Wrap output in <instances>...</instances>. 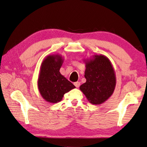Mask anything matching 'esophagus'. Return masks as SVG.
Instances as JSON below:
<instances>
[{
    "label": "esophagus",
    "mask_w": 147,
    "mask_h": 147,
    "mask_svg": "<svg viewBox=\"0 0 147 147\" xmlns=\"http://www.w3.org/2000/svg\"><path fill=\"white\" fill-rule=\"evenodd\" d=\"M74 85L76 86L77 88H79L80 86V83L79 82H75L74 83Z\"/></svg>",
    "instance_id": "obj_1"
}]
</instances>
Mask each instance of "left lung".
Returning <instances> with one entry per match:
<instances>
[{
  "label": "left lung",
  "instance_id": "8db88e82",
  "mask_svg": "<svg viewBox=\"0 0 147 147\" xmlns=\"http://www.w3.org/2000/svg\"><path fill=\"white\" fill-rule=\"evenodd\" d=\"M83 61L86 82L80 86V90L91 104H101L112 95L116 86L113 65L108 57L103 55H93L91 58Z\"/></svg>",
  "mask_w": 147,
  "mask_h": 147
}]
</instances>
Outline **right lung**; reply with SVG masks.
Here are the masks:
<instances>
[{
  "label": "right lung",
  "mask_w": 147,
  "mask_h": 147,
  "mask_svg": "<svg viewBox=\"0 0 147 147\" xmlns=\"http://www.w3.org/2000/svg\"><path fill=\"white\" fill-rule=\"evenodd\" d=\"M63 61L61 55H50L43 59L40 66L37 86L42 97L50 103L60 102L65 93L75 88L59 72Z\"/></svg>",
  "instance_id": "right-lung-1"
}]
</instances>
